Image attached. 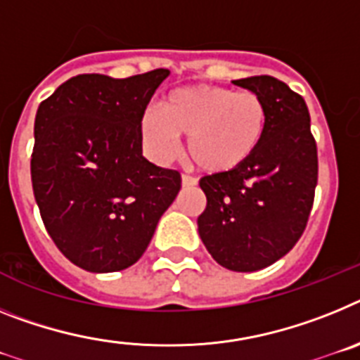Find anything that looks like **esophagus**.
Listing matches in <instances>:
<instances>
[{
    "label": "esophagus",
    "mask_w": 360,
    "mask_h": 360,
    "mask_svg": "<svg viewBox=\"0 0 360 360\" xmlns=\"http://www.w3.org/2000/svg\"><path fill=\"white\" fill-rule=\"evenodd\" d=\"M181 183H183V186H188V188H192V186H195V184H198V179L192 176H188V174H183V177H181Z\"/></svg>",
    "instance_id": "1"
}]
</instances>
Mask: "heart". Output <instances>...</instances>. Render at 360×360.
I'll use <instances>...</instances> for the list:
<instances>
[{
    "mask_svg": "<svg viewBox=\"0 0 360 360\" xmlns=\"http://www.w3.org/2000/svg\"><path fill=\"white\" fill-rule=\"evenodd\" d=\"M268 128V106L255 92L228 86L190 85L172 90L158 110L141 117V137L150 155L170 161L186 139L188 158L210 176L240 170L261 148Z\"/></svg>",
    "mask_w": 360,
    "mask_h": 360,
    "instance_id": "b5f03b06",
    "label": "heart"
}]
</instances>
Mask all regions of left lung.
Masks as SVG:
<instances>
[{
    "mask_svg": "<svg viewBox=\"0 0 360 360\" xmlns=\"http://www.w3.org/2000/svg\"><path fill=\"white\" fill-rule=\"evenodd\" d=\"M268 106L257 154L228 176H205L206 208L198 217L212 257L232 271H257L288 254L304 232L315 186L317 145L304 99L271 76L236 79Z\"/></svg>",
    "mask_w": 360,
    "mask_h": 360,
    "instance_id": "1",
    "label": "left lung"
}]
</instances>
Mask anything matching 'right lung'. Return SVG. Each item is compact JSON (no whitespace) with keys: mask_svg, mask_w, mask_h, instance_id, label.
Wrapping results in <instances>:
<instances>
[{"mask_svg":"<svg viewBox=\"0 0 360 360\" xmlns=\"http://www.w3.org/2000/svg\"><path fill=\"white\" fill-rule=\"evenodd\" d=\"M168 74H81L37 108L34 198L59 252L83 270L132 266L179 193V172L143 158L141 117Z\"/></svg>","mask_w":360,"mask_h":360,"instance_id":"add662e5","label":"right lung"}]
</instances>
